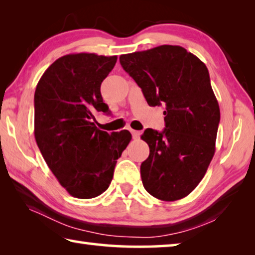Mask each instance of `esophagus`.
<instances>
[{
	"instance_id": "esophagus-1",
	"label": "esophagus",
	"mask_w": 255,
	"mask_h": 255,
	"mask_svg": "<svg viewBox=\"0 0 255 255\" xmlns=\"http://www.w3.org/2000/svg\"><path fill=\"white\" fill-rule=\"evenodd\" d=\"M130 132H131L133 139H137V138H139V136H140V132L137 131V130H133V129H131Z\"/></svg>"
}]
</instances>
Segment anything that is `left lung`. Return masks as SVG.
<instances>
[{
    "mask_svg": "<svg viewBox=\"0 0 255 255\" xmlns=\"http://www.w3.org/2000/svg\"><path fill=\"white\" fill-rule=\"evenodd\" d=\"M120 64L149 106H164L165 128H147L149 156L140 165L143 185L164 201L187 197L204 178L215 154L221 111L201 60L181 46L163 45L122 55Z\"/></svg>",
    "mask_w": 255,
    "mask_h": 255,
    "instance_id": "8db88e82",
    "label": "left lung"
}]
</instances>
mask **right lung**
<instances>
[{
  "mask_svg": "<svg viewBox=\"0 0 255 255\" xmlns=\"http://www.w3.org/2000/svg\"><path fill=\"white\" fill-rule=\"evenodd\" d=\"M117 56L70 54L51 64L34 92V138L62 187L91 199L109 188L117 159L131 139L128 130L108 133L94 123L110 114L100 88Z\"/></svg>",
  "mask_w": 255,
  "mask_h": 255,
  "instance_id": "right-lung-1",
  "label": "right lung"
}]
</instances>
